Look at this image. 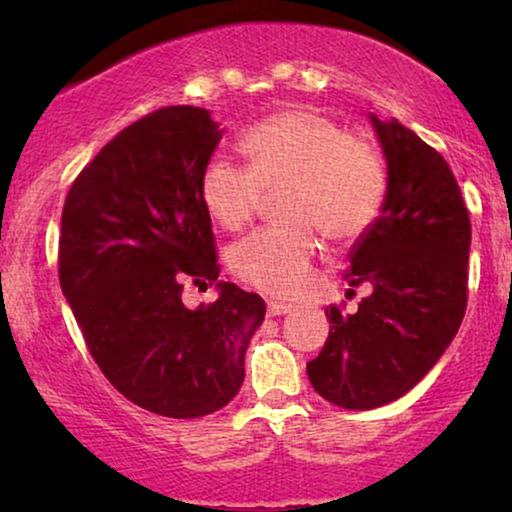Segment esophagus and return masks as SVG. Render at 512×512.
Returning <instances> with one entry per match:
<instances>
[{"instance_id": "esophagus-1", "label": "esophagus", "mask_w": 512, "mask_h": 512, "mask_svg": "<svg viewBox=\"0 0 512 512\" xmlns=\"http://www.w3.org/2000/svg\"><path fill=\"white\" fill-rule=\"evenodd\" d=\"M291 310L289 303H282V300H268V314L270 317H279V314H286Z\"/></svg>"}]
</instances>
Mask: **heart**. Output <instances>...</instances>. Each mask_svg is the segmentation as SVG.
Masks as SVG:
<instances>
[{"instance_id": "obj_1", "label": "heart", "mask_w": 512, "mask_h": 512, "mask_svg": "<svg viewBox=\"0 0 512 512\" xmlns=\"http://www.w3.org/2000/svg\"><path fill=\"white\" fill-rule=\"evenodd\" d=\"M247 167L212 158L200 172V200L226 230L277 195L284 221L256 230L230 251V268L272 296H293L310 279L321 235L333 244L363 237L380 214L387 172L375 146L319 111L291 107L249 125L237 139Z\"/></svg>"}]
</instances>
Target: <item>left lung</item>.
I'll use <instances>...</instances> for the list:
<instances>
[{
    "mask_svg": "<svg viewBox=\"0 0 512 512\" xmlns=\"http://www.w3.org/2000/svg\"><path fill=\"white\" fill-rule=\"evenodd\" d=\"M389 167L382 214L349 251L345 279L370 284L359 310L331 305V333L307 363L312 387L345 410H373L415 387L457 335L468 303L471 219L440 153L373 116Z\"/></svg>",
    "mask_w": 512,
    "mask_h": 512,
    "instance_id": "left-lung-1",
    "label": "left lung"
}]
</instances>
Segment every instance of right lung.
<instances>
[{"mask_svg":"<svg viewBox=\"0 0 512 512\" xmlns=\"http://www.w3.org/2000/svg\"><path fill=\"white\" fill-rule=\"evenodd\" d=\"M219 139L207 109L151 111L83 167L62 207L60 286L90 356L128 401L174 419L233 401L265 317L261 296L223 282L214 304L180 303L186 278L203 288L219 279L200 200Z\"/></svg>","mask_w":512,"mask_h":512,"instance_id":"1","label":"right lung"}]
</instances>
